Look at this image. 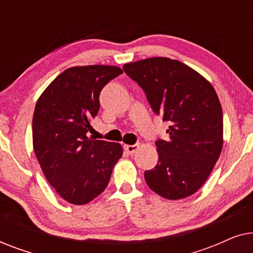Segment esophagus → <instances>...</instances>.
Here are the masks:
<instances>
[{"mask_svg": "<svg viewBox=\"0 0 253 253\" xmlns=\"http://www.w3.org/2000/svg\"><path fill=\"white\" fill-rule=\"evenodd\" d=\"M138 148H139V144H133V145H124V150H126L127 153L132 154L134 152H137Z\"/></svg>", "mask_w": 253, "mask_h": 253, "instance_id": "obj_1", "label": "esophagus"}]
</instances>
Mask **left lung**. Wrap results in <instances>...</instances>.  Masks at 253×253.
<instances>
[{
  "label": "left lung",
  "mask_w": 253,
  "mask_h": 253,
  "mask_svg": "<svg viewBox=\"0 0 253 253\" xmlns=\"http://www.w3.org/2000/svg\"><path fill=\"white\" fill-rule=\"evenodd\" d=\"M144 89L155 114L170 122L158 139L159 160L145 171L151 190L166 199L193 195L209 177L223 145L221 103L211 83L182 62L151 57L123 65Z\"/></svg>",
  "instance_id": "obj_1"
}]
</instances>
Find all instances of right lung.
<instances>
[{
	"instance_id": "obj_1",
	"label": "right lung",
	"mask_w": 253,
	"mask_h": 253,
	"mask_svg": "<svg viewBox=\"0 0 253 253\" xmlns=\"http://www.w3.org/2000/svg\"><path fill=\"white\" fill-rule=\"evenodd\" d=\"M121 74L122 69L114 65L69 68L37 101L34 153L49 184L74 205H85L103 192L123 154L121 144L88 137L100 92Z\"/></svg>"
}]
</instances>
